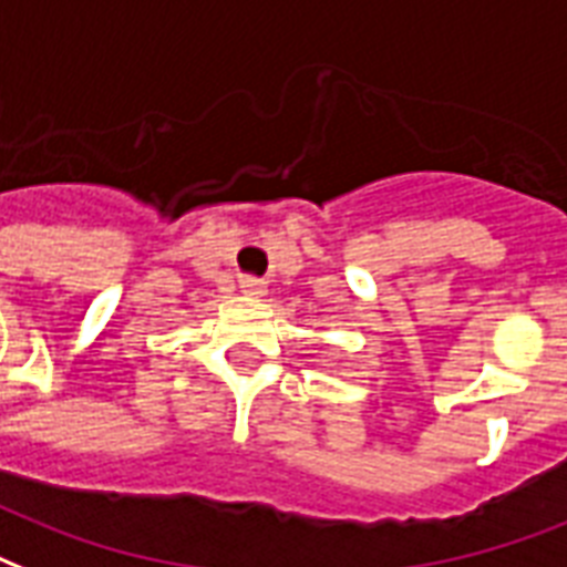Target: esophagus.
I'll return each mask as SVG.
<instances>
[{
  "label": "esophagus",
  "instance_id": "34e87169",
  "mask_svg": "<svg viewBox=\"0 0 567 567\" xmlns=\"http://www.w3.org/2000/svg\"><path fill=\"white\" fill-rule=\"evenodd\" d=\"M239 289H243L245 296L262 298V296H266V280H260V278H243V280H239Z\"/></svg>",
  "mask_w": 567,
  "mask_h": 567
}]
</instances>
